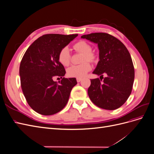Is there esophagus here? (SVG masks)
<instances>
[{
    "label": "esophagus",
    "instance_id": "esophagus-1",
    "mask_svg": "<svg viewBox=\"0 0 154 154\" xmlns=\"http://www.w3.org/2000/svg\"><path fill=\"white\" fill-rule=\"evenodd\" d=\"M82 80V78H76V81H77V82H80Z\"/></svg>",
    "mask_w": 154,
    "mask_h": 154
}]
</instances>
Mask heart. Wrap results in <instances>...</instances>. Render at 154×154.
Masks as SVG:
<instances>
[{
  "instance_id": "1",
  "label": "heart",
  "mask_w": 154,
  "mask_h": 154,
  "mask_svg": "<svg viewBox=\"0 0 154 154\" xmlns=\"http://www.w3.org/2000/svg\"><path fill=\"white\" fill-rule=\"evenodd\" d=\"M74 49L78 53L83 54L80 65L70 67L67 71L68 76L73 78H83L91 69V65L87 62H94L96 59L95 54L91 52V46L85 41L80 40L74 45ZM58 60L63 66H68L71 63V54L67 47L63 48L58 54Z\"/></svg>"
}]
</instances>
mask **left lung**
Returning a JSON list of instances; mask_svg holds the SVG:
<instances>
[{"label":"left lung","mask_w":154,"mask_h":154,"mask_svg":"<svg viewBox=\"0 0 154 154\" xmlns=\"http://www.w3.org/2000/svg\"><path fill=\"white\" fill-rule=\"evenodd\" d=\"M97 44L100 61L93 74L103 77L91 80L88 95L100 108L112 110L122 106L131 94L134 80L132 58L125 45L116 37L105 32L81 36Z\"/></svg>","instance_id":"8db88e82"}]
</instances>
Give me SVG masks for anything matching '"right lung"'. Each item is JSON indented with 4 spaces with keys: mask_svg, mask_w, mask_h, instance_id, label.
Segmentation results:
<instances>
[{
    "mask_svg": "<svg viewBox=\"0 0 154 154\" xmlns=\"http://www.w3.org/2000/svg\"><path fill=\"white\" fill-rule=\"evenodd\" d=\"M77 36L44 35L26 51L19 69L21 87L27 103L37 113L53 115L67 105L77 82L75 78L63 77L66 70L59 62L58 54ZM55 77L62 80L58 84L53 80Z\"/></svg>",
    "mask_w": 154,
    "mask_h": 154,
    "instance_id": "add662e5",
    "label": "right lung"
}]
</instances>
